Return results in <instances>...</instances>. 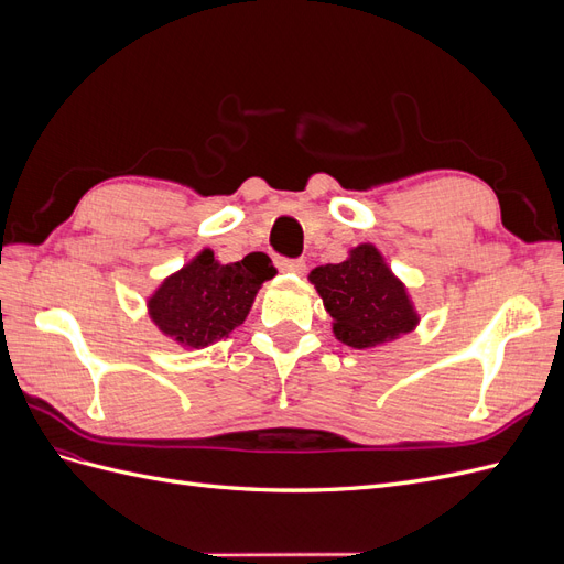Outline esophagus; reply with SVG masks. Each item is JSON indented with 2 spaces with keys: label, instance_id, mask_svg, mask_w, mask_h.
<instances>
[{
  "label": "esophagus",
  "instance_id": "1",
  "mask_svg": "<svg viewBox=\"0 0 564 564\" xmlns=\"http://www.w3.org/2000/svg\"><path fill=\"white\" fill-rule=\"evenodd\" d=\"M278 268H280L282 272H294V275H303L305 261H303V259H280Z\"/></svg>",
  "mask_w": 564,
  "mask_h": 564
}]
</instances>
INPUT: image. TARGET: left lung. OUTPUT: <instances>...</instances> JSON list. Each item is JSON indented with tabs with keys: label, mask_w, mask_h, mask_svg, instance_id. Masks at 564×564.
I'll use <instances>...</instances> for the list:
<instances>
[{
	"label": "left lung",
	"mask_w": 564,
	"mask_h": 564,
	"mask_svg": "<svg viewBox=\"0 0 564 564\" xmlns=\"http://www.w3.org/2000/svg\"><path fill=\"white\" fill-rule=\"evenodd\" d=\"M311 282L334 317V336L350 348L386 344L419 322L404 284L371 245L355 247L344 263L315 268Z\"/></svg>",
	"instance_id": "8db88e82"
}]
</instances>
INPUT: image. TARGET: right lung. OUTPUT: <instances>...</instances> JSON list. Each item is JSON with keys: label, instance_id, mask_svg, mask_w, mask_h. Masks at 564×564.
Instances as JSON below:
<instances>
[{"label": "right lung", "instance_id": "1", "mask_svg": "<svg viewBox=\"0 0 564 564\" xmlns=\"http://www.w3.org/2000/svg\"><path fill=\"white\" fill-rule=\"evenodd\" d=\"M275 265L261 251L237 263H218L214 251L204 249L152 294L148 301L150 317L183 346H212L240 327L256 292L265 280L275 278Z\"/></svg>", "mask_w": 564, "mask_h": 564}]
</instances>
